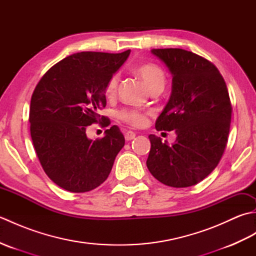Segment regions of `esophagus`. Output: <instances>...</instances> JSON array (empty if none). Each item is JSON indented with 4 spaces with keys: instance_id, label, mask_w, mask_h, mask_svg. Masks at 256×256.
I'll return each mask as SVG.
<instances>
[{
    "instance_id": "obj_1",
    "label": "esophagus",
    "mask_w": 256,
    "mask_h": 256,
    "mask_svg": "<svg viewBox=\"0 0 256 256\" xmlns=\"http://www.w3.org/2000/svg\"><path fill=\"white\" fill-rule=\"evenodd\" d=\"M124 138H125V140H132L135 138V133L132 132V131H128L126 133H125Z\"/></svg>"
}]
</instances>
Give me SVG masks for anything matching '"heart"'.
Wrapping results in <instances>:
<instances>
[{
    "label": "heart",
    "mask_w": 256,
    "mask_h": 256,
    "mask_svg": "<svg viewBox=\"0 0 256 256\" xmlns=\"http://www.w3.org/2000/svg\"><path fill=\"white\" fill-rule=\"evenodd\" d=\"M135 72L138 74V77L144 81V84L148 86L152 91L156 88H164L166 82V76L164 70H162L158 64L153 62L142 64L135 69ZM118 86V74H112L106 84L104 86V94L108 99H112L116 96ZM120 118L122 121L126 122L128 124L132 125L135 128H142L148 123V113L143 111L135 110V108H130V110H123L118 114Z\"/></svg>",
    "instance_id": "obj_1"
}]
</instances>
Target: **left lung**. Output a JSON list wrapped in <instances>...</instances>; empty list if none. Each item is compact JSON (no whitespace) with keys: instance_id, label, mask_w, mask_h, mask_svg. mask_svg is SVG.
<instances>
[{"instance_id":"8db88e82","label":"left lung","mask_w":256,"mask_h":256,"mask_svg":"<svg viewBox=\"0 0 256 256\" xmlns=\"http://www.w3.org/2000/svg\"><path fill=\"white\" fill-rule=\"evenodd\" d=\"M172 74L170 101L155 124L175 131L172 145L150 134L146 160L157 180L175 188L200 182L218 166L226 148L232 106L226 81L214 64L180 48L153 50Z\"/></svg>"}]
</instances>
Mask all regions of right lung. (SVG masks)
I'll return each mask as SVG.
<instances>
[{
  "label": "right lung",
  "mask_w": 256,
  "mask_h": 256,
  "mask_svg": "<svg viewBox=\"0 0 256 256\" xmlns=\"http://www.w3.org/2000/svg\"><path fill=\"white\" fill-rule=\"evenodd\" d=\"M130 52L74 54L46 72L32 92V145L46 175L70 192H86L100 186L124 146L116 125L96 140L86 138V130L94 123L103 128L110 125V120L99 114L106 106L104 86Z\"/></svg>",
  "instance_id": "1"
}]
</instances>
